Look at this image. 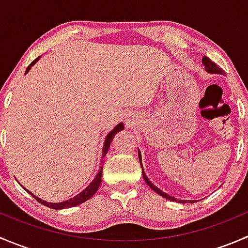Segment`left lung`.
<instances>
[{
	"label": "left lung",
	"mask_w": 248,
	"mask_h": 248,
	"mask_svg": "<svg viewBox=\"0 0 248 248\" xmlns=\"http://www.w3.org/2000/svg\"><path fill=\"white\" fill-rule=\"evenodd\" d=\"M202 63H204L205 69H206V71L209 72V73H212V74H218V73L222 74V73H224L223 69L219 68V67L217 66V64L215 63L214 61H211V60H210L207 56L202 57ZM138 155H139V159H140V166H141V156H140V152H138ZM141 169H142V166H141ZM142 176H144L145 182H146V184L149 185V187L152 189V191H155L157 194H159V196L164 197V198H166V199H169V201H172V202H176V199H175L174 197H170V196H169V194L164 193L163 191H161V189H159V188H157V187L155 186V185L152 184V182L150 181L149 179H147V176H146V175H145L144 170H142ZM179 202H194L193 201H179Z\"/></svg>",
	"instance_id": "left-lung-1"
}]
</instances>
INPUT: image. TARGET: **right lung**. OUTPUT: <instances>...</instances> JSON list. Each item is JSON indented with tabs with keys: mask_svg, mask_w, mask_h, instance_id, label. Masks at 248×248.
Wrapping results in <instances>:
<instances>
[{
	"mask_svg": "<svg viewBox=\"0 0 248 248\" xmlns=\"http://www.w3.org/2000/svg\"><path fill=\"white\" fill-rule=\"evenodd\" d=\"M38 59H39V57H37V59L34 60V61L31 62V64H30V66L27 67L26 73L30 71V69H31V67L33 66V64L36 63L37 61H38ZM122 129H124V124H119L116 127H115L114 129H112L111 132H110L108 136H107L106 144H104V146H103V157L106 156L107 152H108V149H109V146H110V142H111L112 139H114L115 134H116L117 132L122 131ZM102 171H103V167H102V168L99 169L98 174L96 175V177H94L93 181H92L91 184H90L89 186H87L86 188L84 189V191L80 192V193L78 194V196L73 197V198L69 199V201H66V202H47L42 201V199H39L38 197L33 196V194H32L31 192H29V191H27V192H29V193L31 194V196L33 197L34 199H36V201H38L39 202H41V204H43V205H46V206L50 207V209L60 210V209H67V207L77 206V205H79V204H81V202L89 201V199L91 198V197H93V194L96 193L97 189H98V187H99V185H101V182H102Z\"/></svg>",
	"mask_w": 248,
	"mask_h": 248,
	"instance_id": "right-lung-1",
	"label": "right lung"
}]
</instances>
